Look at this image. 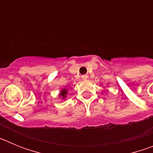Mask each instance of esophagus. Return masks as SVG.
Wrapping results in <instances>:
<instances>
[{
    "instance_id": "obj_1",
    "label": "esophagus",
    "mask_w": 153,
    "mask_h": 153,
    "mask_svg": "<svg viewBox=\"0 0 153 153\" xmlns=\"http://www.w3.org/2000/svg\"><path fill=\"white\" fill-rule=\"evenodd\" d=\"M82 78H83V79H86V78H87V76H86V75L82 76Z\"/></svg>"
}]
</instances>
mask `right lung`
Returning a JSON list of instances; mask_svg holds the SVG:
<instances>
[{
    "label": "right lung",
    "instance_id": "obj_1",
    "mask_svg": "<svg viewBox=\"0 0 153 153\" xmlns=\"http://www.w3.org/2000/svg\"><path fill=\"white\" fill-rule=\"evenodd\" d=\"M67 90H66V89H63V90H62V91L60 92V97H63V99L66 98V95H67Z\"/></svg>",
    "mask_w": 153,
    "mask_h": 153
}]
</instances>
